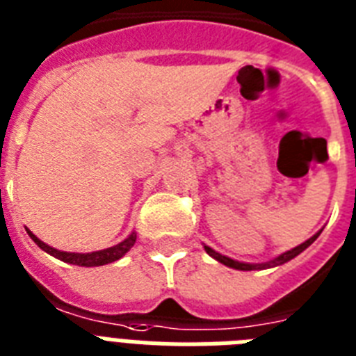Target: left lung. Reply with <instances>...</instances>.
Returning a JSON list of instances; mask_svg holds the SVG:
<instances>
[{"instance_id":"obj_1","label":"left lung","mask_w":356,"mask_h":356,"mask_svg":"<svg viewBox=\"0 0 356 356\" xmlns=\"http://www.w3.org/2000/svg\"><path fill=\"white\" fill-rule=\"evenodd\" d=\"M320 232L318 234H314L313 238H309L305 243L298 245V247H294L293 250H287V252H283L282 256H278V258H274L270 259V261L267 263H241V261H236V259H230L227 258V256H223V254H219L216 252V250H212L210 247H204V250H207L212 258H216L218 261H221L223 265H227V267H232V268H238V270H261V268H268V267H276V265H282V263H287L289 259H293L296 258L300 252H303L305 248L309 247V245L313 243L314 239L318 238Z\"/></svg>"}]
</instances>
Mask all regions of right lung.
Wrapping results in <instances>:
<instances>
[{"label":"right lung","mask_w":356,"mask_h":356,"mask_svg":"<svg viewBox=\"0 0 356 356\" xmlns=\"http://www.w3.org/2000/svg\"><path fill=\"white\" fill-rule=\"evenodd\" d=\"M27 232L29 236H31V239H33L34 243L42 248V250H45V252L54 256V258L62 259V261L71 263V265H80V267H98V265H106V263L117 261V259L122 258L124 254L128 252L129 248L135 245V239H137V234L133 232L128 239H124L122 243L115 245V247L111 248H104V250H98V252L78 254V252H63V250H56V248L49 247V245H45L43 241H40V239H38L31 230H27Z\"/></svg>","instance_id":"obj_1"}]
</instances>
